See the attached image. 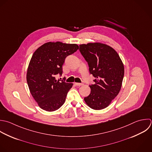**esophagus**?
<instances>
[{
	"label": "esophagus",
	"mask_w": 152,
	"mask_h": 152,
	"mask_svg": "<svg viewBox=\"0 0 152 152\" xmlns=\"http://www.w3.org/2000/svg\"><path fill=\"white\" fill-rule=\"evenodd\" d=\"M75 85H76V86H82V85H83V83H75Z\"/></svg>",
	"instance_id": "34e87169"
}]
</instances>
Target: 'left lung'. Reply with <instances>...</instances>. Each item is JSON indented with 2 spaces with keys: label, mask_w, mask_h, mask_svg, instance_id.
Listing matches in <instances>:
<instances>
[{
  "label": "left lung",
  "mask_w": 152,
  "mask_h": 152,
  "mask_svg": "<svg viewBox=\"0 0 152 152\" xmlns=\"http://www.w3.org/2000/svg\"><path fill=\"white\" fill-rule=\"evenodd\" d=\"M79 47L90 73L95 77V83L89 85L91 93L84 101L93 110L104 109L120 91L124 75L123 63L117 52L105 44L89 42Z\"/></svg>",
  "instance_id": "obj_1"
}]
</instances>
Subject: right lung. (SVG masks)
<instances>
[{"mask_svg":"<svg viewBox=\"0 0 152 152\" xmlns=\"http://www.w3.org/2000/svg\"><path fill=\"white\" fill-rule=\"evenodd\" d=\"M79 49L76 44L48 42L38 47L29 61L26 81L30 92L38 106L46 111H54L64 103L73 83L57 80L63 73L67 56Z\"/></svg>","mask_w":152,"mask_h":152,"instance_id":"obj_1","label":"right lung"}]
</instances>
